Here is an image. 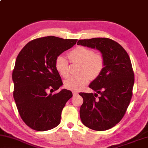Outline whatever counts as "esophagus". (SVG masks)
I'll list each match as a JSON object with an SVG mask.
<instances>
[{"label":"esophagus","mask_w":148,"mask_h":148,"mask_svg":"<svg viewBox=\"0 0 148 148\" xmlns=\"http://www.w3.org/2000/svg\"><path fill=\"white\" fill-rule=\"evenodd\" d=\"M78 94V92H73V95H77Z\"/></svg>","instance_id":"34e87169"}]
</instances>
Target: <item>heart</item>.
Returning a JSON list of instances; mask_svg holds the SVG:
<instances>
[{
  "mask_svg": "<svg viewBox=\"0 0 148 148\" xmlns=\"http://www.w3.org/2000/svg\"><path fill=\"white\" fill-rule=\"evenodd\" d=\"M71 63L81 64L79 76L69 78L65 81L66 88L72 91H80L89 83L90 79H95L101 73L105 67V60L101 54L94 53L92 49L83 46L77 47L68 53ZM54 66L59 75L64 78L69 75V63L64 56L56 58Z\"/></svg>",
  "mask_w": 148,
  "mask_h": 148,
  "instance_id": "heart-1",
  "label": "heart"
}]
</instances>
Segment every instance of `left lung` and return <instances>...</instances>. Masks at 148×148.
Listing matches in <instances>:
<instances>
[{"label":"left lung","instance_id":"8db88e82","mask_svg":"<svg viewBox=\"0 0 148 148\" xmlns=\"http://www.w3.org/2000/svg\"><path fill=\"white\" fill-rule=\"evenodd\" d=\"M77 45L97 49L105 60L102 73L89 85L96 94L79 93L83 98L81 120L93 130H108L123 118L133 95L134 75L130 58L120 44L109 38L79 40Z\"/></svg>","mask_w":148,"mask_h":148}]
</instances>
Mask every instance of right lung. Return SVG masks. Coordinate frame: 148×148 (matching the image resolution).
I'll use <instances>...</instances> for the list:
<instances>
[{
    "mask_svg": "<svg viewBox=\"0 0 148 148\" xmlns=\"http://www.w3.org/2000/svg\"><path fill=\"white\" fill-rule=\"evenodd\" d=\"M77 41L55 36L37 38L18 54L12 73L14 98L21 118L34 130H50L60 123L62 111L72 92L63 89L53 95L47 91L63 84L54 62Z\"/></svg>",
    "mask_w": 148,
    "mask_h": 148,
    "instance_id": "right-lung-1",
    "label": "right lung"
}]
</instances>
